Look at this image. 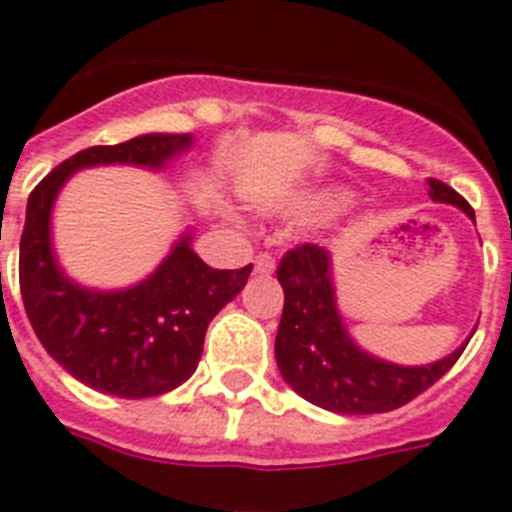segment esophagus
Returning <instances> with one entry per match:
<instances>
[{"label": "esophagus", "instance_id": "1", "mask_svg": "<svg viewBox=\"0 0 512 512\" xmlns=\"http://www.w3.org/2000/svg\"><path fill=\"white\" fill-rule=\"evenodd\" d=\"M253 266H256V272L259 274H272L274 272V256L272 253H266V251H261L259 256H256V259H253Z\"/></svg>", "mask_w": 512, "mask_h": 512}]
</instances>
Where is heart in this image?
<instances>
[{
  "label": "heart",
  "instance_id": "heart-1",
  "mask_svg": "<svg viewBox=\"0 0 512 512\" xmlns=\"http://www.w3.org/2000/svg\"><path fill=\"white\" fill-rule=\"evenodd\" d=\"M344 202V194L336 189H313L300 191L277 204V209L287 214H300V217H321V214L334 212Z\"/></svg>",
  "mask_w": 512,
  "mask_h": 512
}]
</instances>
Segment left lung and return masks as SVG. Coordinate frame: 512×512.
I'll list each match as a JSON object with an SVG mask.
<instances>
[{
  "instance_id": "left-lung-1",
  "label": "left lung",
  "mask_w": 512,
  "mask_h": 512,
  "mask_svg": "<svg viewBox=\"0 0 512 512\" xmlns=\"http://www.w3.org/2000/svg\"><path fill=\"white\" fill-rule=\"evenodd\" d=\"M427 194L435 202L464 209L474 220V209L448 183L430 178ZM277 279L285 290V308L279 321L274 355L279 373L310 404L336 414L391 412L417 399L456 365L461 352L432 365L404 368L362 352L344 329L334 303L329 251L316 243H300L282 256Z\"/></svg>"
}]
</instances>
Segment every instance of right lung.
Wrapping results in <instances>:
<instances>
[{
  "mask_svg": "<svg viewBox=\"0 0 512 512\" xmlns=\"http://www.w3.org/2000/svg\"><path fill=\"white\" fill-rule=\"evenodd\" d=\"M191 144V134H144L98 144L56 165L30 191L20 238V292L30 326L46 352L95 391L147 399L173 391L202 360L207 326L243 290L253 264L212 269L181 238L157 272L119 292H93L56 266L48 220L74 170L131 163L160 168Z\"/></svg>",
  "mask_w": 512,
  "mask_h": 512,
  "instance_id": "1",
  "label": "right lung"
}]
</instances>
